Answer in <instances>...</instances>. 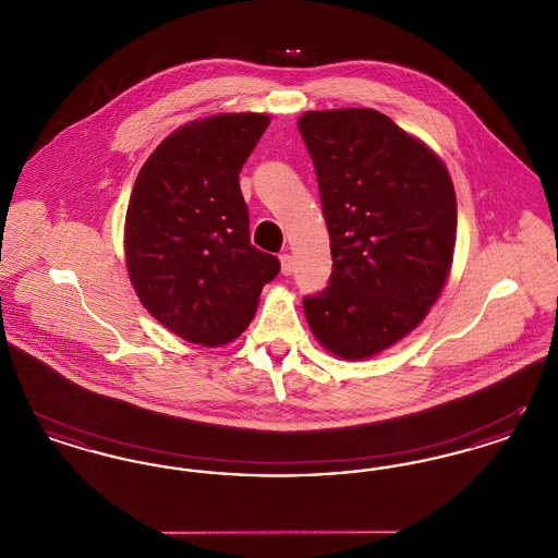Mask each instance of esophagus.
Listing matches in <instances>:
<instances>
[{"label": "esophagus", "instance_id": "1", "mask_svg": "<svg viewBox=\"0 0 558 558\" xmlns=\"http://www.w3.org/2000/svg\"><path fill=\"white\" fill-rule=\"evenodd\" d=\"M280 269H282L284 276H291L292 271H294V259H292V255H289V253L280 255Z\"/></svg>", "mask_w": 558, "mask_h": 558}]
</instances>
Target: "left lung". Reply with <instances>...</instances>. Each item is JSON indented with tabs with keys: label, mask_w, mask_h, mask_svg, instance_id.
<instances>
[{
	"label": "left lung",
	"mask_w": 558,
	"mask_h": 558,
	"mask_svg": "<svg viewBox=\"0 0 558 558\" xmlns=\"http://www.w3.org/2000/svg\"><path fill=\"white\" fill-rule=\"evenodd\" d=\"M318 175L330 284L303 299L319 345L360 362L396 345L435 305L456 246L446 162L374 108L307 110L296 121Z\"/></svg>",
	"instance_id": "left-lung-1"
}]
</instances>
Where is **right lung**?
Returning <instances> with one entry per match:
<instances>
[{
	"instance_id": "1",
	"label": "right lung",
	"mask_w": 558,
	"mask_h": 558,
	"mask_svg": "<svg viewBox=\"0 0 558 558\" xmlns=\"http://www.w3.org/2000/svg\"><path fill=\"white\" fill-rule=\"evenodd\" d=\"M269 125L221 112L167 135L142 165L125 215V266L153 318L187 343L221 347L246 330L280 262L248 239L239 173Z\"/></svg>"
}]
</instances>
